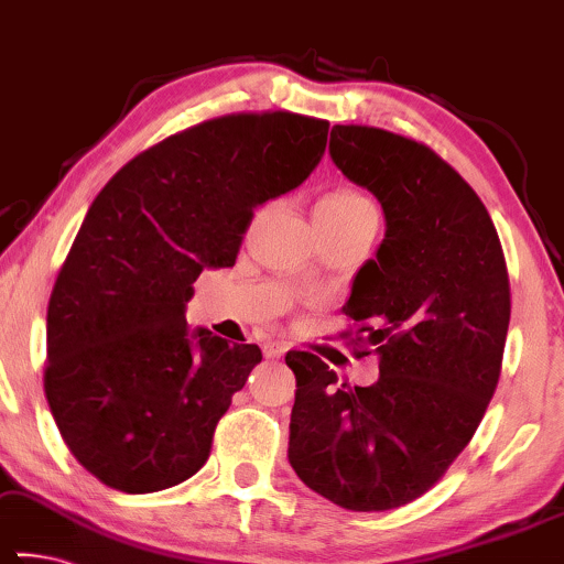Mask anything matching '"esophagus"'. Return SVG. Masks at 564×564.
Masks as SVG:
<instances>
[{
	"label": "esophagus",
	"instance_id": "obj_1",
	"mask_svg": "<svg viewBox=\"0 0 564 564\" xmlns=\"http://www.w3.org/2000/svg\"><path fill=\"white\" fill-rule=\"evenodd\" d=\"M284 350H288V346H284L282 340H267L264 343V356L267 358H280Z\"/></svg>",
	"mask_w": 564,
	"mask_h": 564
}]
</instances>
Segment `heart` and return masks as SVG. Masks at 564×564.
Returning <instances> with one entry per match:
<instances>
[{
	"instance_id": "b5f03b06",
	"label": "heart",
	"mask_w": 564,
	"mask_h": 564,
	"mask_svg": "<svg viewBox=\"0 0 564 564\" xmlns=\"http://www.w3.org/2000/svg\"><path fill=\"white\" fill-rule=\"evenodd\" d=\"M323 208L333 210V214H340V216H356V214H377V208L371 206V200L366 198V195L356 193V191H348V187H343V191H333L325 195L321 200Z\"/></svg>"
}]
</instances>
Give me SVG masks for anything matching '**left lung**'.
<instances>
[{
    "instance_id": "left-lung-1",
    "label": "left lung",
    "mask_w": 564,
    "mask_h": 564,
    "mask_svg": "<svg viewBox=\"0 0 564 564\" xmlns=\"http://www.w3.org/2000/svg\"><path fill=\"white\" fill-rule=\"evenodd\" d=\"M330 158L377 195L387 221L343 307L358 323V354L379 358V381L350 387L317 356L290 350L288 458L343 509L387 511L430 491L484 420L501 377L509 272L486 206L427 144L336 124Z\"/></svg>"
}]
</instances>
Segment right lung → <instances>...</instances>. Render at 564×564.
<instances>
[{
    "mask_svg": "<svg viewBox=\"0 0 564 564\" xmlns=\"http://www.w3.org/2000/svg\"><path fill=\"white\" fill-rule=\"evenodd\" d=\"M328 121L228 113L129 160L96 200L47 305L45 397L68 451L109 488L152 494L208 460L218 420L262 361L191 330L208 267H234L254 208L307 181Z\"/></svg>",
    "mask_w": 564,
    "mask_h": 564,
    "instance_id": "obj_1",
    "label": "right lung"
}]
</instances>
